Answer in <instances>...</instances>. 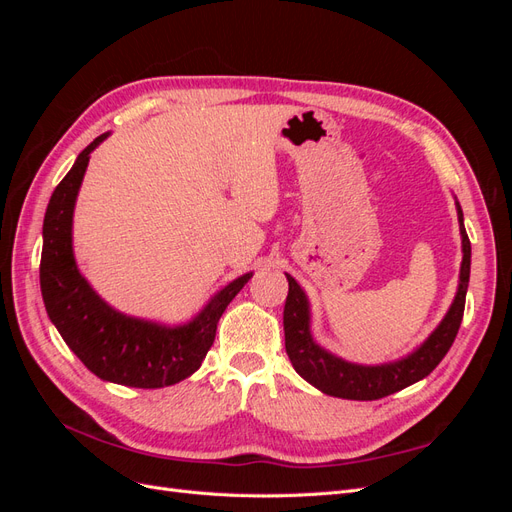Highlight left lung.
Returning a JSON list of instances; mask_svg holds the SVG:
<instances>
[{
  "instance_id": "1",
  "label": "left lung",
  "mask_w": 512,
  "mask_h": 512,
  "mask_svg": "<svg viewBox=\"0 0 512 512\" xmlns=\"http://www.w3.org/2000/svg\"><path fill=\"white\" fill-rule=\"evenodd\" d=\"M457 213L461 222V239H463V262L459 275L457 297L448 309L446 318L440 327L429 335L427 342L418 348L408 359H401L391 365L363 367L346 363L337 356L322 350L314 344L309 335V309L307 299L301 286L288 277V297L284 305V335H286V352L292 367L303 376L309 384H314L322 393L342 397V399H359L371 401L391 393H397L406 386L429 376L438 363L451 350L457 331L461 327L463 307H466V292L470 282V256L472 247L468 232L463 228V213L457 203Z\"/></svg>"
}]
</instances>
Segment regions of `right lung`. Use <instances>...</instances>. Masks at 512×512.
Masks as SVG:
<instances>
[{"label":"right lung","mask_w":512,"mask_h":512,"mask_svg":"<svg viewBox=\"0 0 512 512\" xmlns=\"http://www.w3.org/2000/svg\"><path fill=\"white\" fill-rule=\"evenodd\" d=\"M104 138L106 134L98 136L79 153L46 207L40 258L42 299L59 335L98 378L134 389H162L192 376L200 367L213 346L224 309L252 273L230 282L190 324L177 329L123 316L108 307L76 269L72 254L74 200L89 153Z\"/></svg>","instance_id":"obj_1"}]
</instances>
